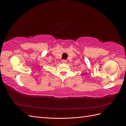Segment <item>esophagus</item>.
<instances>
[{
	"label": "esophagus",
	"instance_id": "1",
	"mask_svg": "<svg viewBox=\"0 0 126 126\" xmlns=\"http://www.w3.org/2000/svg\"><path fill=\"white\" fill-rule=\"evenodd\" d=\"M62 62L63 63H67V60H65V59H63V60H62Z\"/></svg>",
	"mask_w": 126,
	"mask_h": 126
}]
</instances>
